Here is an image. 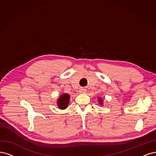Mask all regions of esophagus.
Here are the masks:
<instances>
[{
  "label": "esophagus",
  "instance_id": "34e87169",
  "mask_svg": "<svg viewBox=\"0 0 156 156\" xmlns=\"http://www.w3.org/2000/svg\"><path fill=\"white\" fill-rule=\"evenodd\" d=\"M80 93H86V90L84 89H81L80 90Z\"/></svg>",
  "mask_w": 156,
  "mask_h": 156
}]
</instances>
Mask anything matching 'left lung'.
I'll return each mask as SVG.
<instances>
[{
  "label": "left lung",
  "mask_w": 156,
  "mask_h": 156,
  "mask_svg": "<svg viewBox=\"0 0 156 156\" xmlns=\"http://www.w3.org/2000/svg\"><path fill=\"white\" fill-rule=\"evenodd\" d=\"M98 102L99 104L101 105H103V99L102 98V97H98Z\"/></svg>",
  "instance_id": "obj_1"
}]
</instances>
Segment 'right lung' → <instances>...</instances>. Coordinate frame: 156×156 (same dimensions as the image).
Instances as JSON below:
<instances>
[{
	"label": "right lung",
	"instance_id": "add662e5",
	"mask_svg": "<svg viewBox=\"0 0 156 156\" xmlns=\"http://www.w3.org/2000/svg\"><path fill=\"white\" fill-rule=\"evenodd\" d=\"M70 95L67 93L62 94L57 99V105L59 109H65L67 107L70 100Z\"/></svg>",
	"mask_w": 156,
	"mask_h": 156
}]
</instances>
